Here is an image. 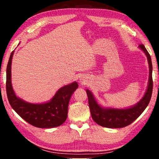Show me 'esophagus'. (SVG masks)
I'll list each match as a JSON object with an SVG mask.
<instances>
[{
  "mask_svg": "<svg viewBox=\"0 0 159 159\" xmlns=\"http://www.w3.org/2000/svg\"><path fill=\"white\" fill-rule=\"evenodd\" d=\"M80 82L81 83H83V84H85V80L84 79H80Z\"/></svg>",
  "mask_w": 159,
  "mask_h": 159,
  "instance_id": "obj_1",
  "label": "esophagus"
}]
</instances>
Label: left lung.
I'll list each match as a JSON object with an SVG mask.
<instances>
[{"label":"left lung","mask_w":159,"mask_h":159,"mask_svg":"<svg viewBox=\"0 0 159 159\" xmlns=\"http://www.w3.org/2000/svg\"><path fill=\"white\" fill-rule=\"evenodd\" d=\"M139 48L147 56L149 74L146 92L138 103L124 109L104 107L98 103L90 90L86 89L91 116L94 121L102 127L120 128L131 124L142 114L149 103L153 89L152 59L144 45H139Z\"/></svg>","instance_id":"8db88e82"}]
</instances>
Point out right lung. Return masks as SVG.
Here are the masks:
<instances>
[{
    "instance_id": "obj_1",
    "label": "right lung",
    "mask_w": 159,
    "mask_h": 159,
    "mask_svg": "<svg viewBox=\"0 0 159 159\" xmlns=\"http://www.w3.org/2000/svg\"><path fill=\"white\" fill-rule=\"evenodd\" d=\"M12 51L6 70V92L12 108L29 124L41 128L60 126L65 122L68 114L69 102L74 91L79 88L76 81L60 88L50 100L34 104L26 102L16 95L11 80Z\"/></svg>"
}]
</instances>
